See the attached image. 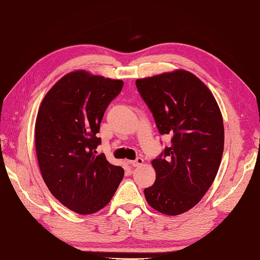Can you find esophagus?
I'll return each instance as SVG.
<instances>
[{"instance_id":"esophagus-1","label":"esophagus","mask_w":260,"mask_h":260,"mask_svg":"<svg viewBox=\"0 0 260 260\" xmlns=\"http://www.w3.org/2000/svg\"><path fill=\"white\" fill-rule=\"evenodd\" d=\"M130 164H131V166H134V167H138V166H141L142 164H144V159H142L141 157H138L136 160H131V161H129Z\"/></svg>"}]
</instances>
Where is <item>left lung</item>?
Segmentation results:
<instances>
[{
    "label": "left lung",
    "mask_w": 260,
    "mask_h": 260,
    "mask_svg": "<svg viewBox=\"0 0 260 260\" xmlns=\"http://www.w3.org/2000/svg\"><path fill=\"white\" fill-rule=\"evenodd\" d=\"M136 85L171 146L151 161L156 181L145 188L152 209L178 215L197 205L218 174L224 147L223 120L208 86L184 70L140 78Z\"/></svg>",
    "instance_id": "8db88e82"
}]
</instances>
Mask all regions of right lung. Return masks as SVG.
I'll use <instances>...</instances> for the list:
<instances>
[{
	"instance_id": "add662e5",
	"label": "right lung",
	"mask_w": 260,
	"mask_h": 260,
	"mask_svg": "<svg viewBox=\"0 0 260 260\" xmlns=\"http://www.w3.org/2000/svg\"><path fill=\"white\" fill-rule=\"evenodd\" d=\"M122 86L121 79L75 71L62 76L39 107L35 142L42 178L50 193L78 214L103 209L123 178L122 167L95 150L105 110Z\"/></svg>"
}]
</instances>
